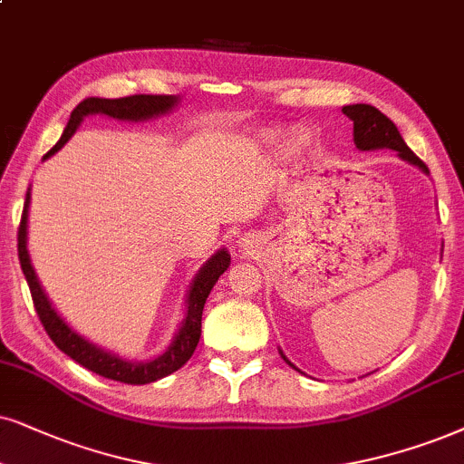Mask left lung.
Here are the masks:
<instances>
[{
	"label": "left lung",
	"mask_w": 464,
	"mask_h": 464,
	"mask_svg": "<svg viewBox=\"0 0 464 464\" xmlns=\"http://www.w3.org/2000/svg\"><path fill=\"white\" fill-rule=\"evenodd\" d=\"M343 113L353 121V140L357 148L360 150L390 148L398 151V156L404 158V160H409L411 164H415V167H420L421 171L428 173L426 164L413 154L407 143H404V139L401 137V132H398L396 124L388 115H383L379 109L371 107V104H349V107H343ZM289 366H293L291 362Z\"/></svg>",
	"instance_id": "1"
}]
</instances>
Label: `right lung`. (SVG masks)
<instances>
[{"instance_id": "obj_1", "label": "right lung", "mask_w": 464, "mask_h": 464, "mask_svg": "<svg viewBox=\"0 0 464 464\" xmlns=\"http://www.w3.org/2000/svg\"><path fill=\"white\" fill-rule=\"evenodd\" d=\"M178 102L175 96H154V93H134V96L126 98H87L81 104H76V109L70 115L66 130H63L62 139L57 140L53 148L46 151L44 158L55 154L57 150H62L66 145V140L72 137L76 128H79L81 121H83L85 115L93 113H104L109 117H115V120H150L154 115H162L167 111H171ZM27 208H29V192L25 197V205H23L21 214V225H19V261L21 269L25 274V280L29 285V291H32L34 308L40 316V324L49 334V338L55 343L57 349H62L68 357H72L76 363L87 368V371L101 374V377L121 381V383L130 385H145L151 383V381H158L167 374L179 371L186 362L190 360L192 353H195L198 338H201V316H203V306L205 300H208L209 291L214 289L216 280L220 278V274H225V269L231 263V256H228L227 250H218L216 255L201 267V272L197 274L195 283H192V289L188 293V313H186L184 324H181L178 336H175L173 344L160 357L151 362L143 363H132L121 360L113 353H107V351L92 344L90 340L79 336L74 330H70L66 321L62 319L60 314L55 313V308L51 306L49 297L44 295L43 286H40L36 272H34L32 261H29L27 255Z\"/></svg>"}]
</instances>
